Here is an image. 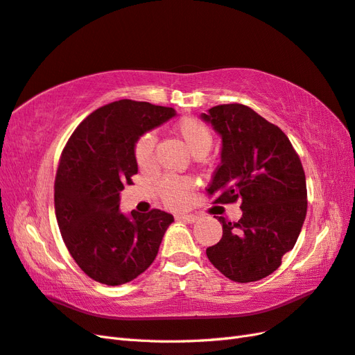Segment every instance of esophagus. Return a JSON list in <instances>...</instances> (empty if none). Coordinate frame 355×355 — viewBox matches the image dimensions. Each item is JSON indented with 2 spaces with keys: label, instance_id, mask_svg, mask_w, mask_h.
Wrapping results in <instances>:
<instances>
[{
  "label": "esophagus",
  "instance_id": "obj_1",
  "mask_svg": "<svg viewBox=\"0 0 355 355\" xmlns=\"http://www.w3.org/2000/svg\"><path fill=\"white\" fill-rule=\"evenodd\" d=\"M196 216L195 215H178L177 216V220H183V222H189V224H193V222H196Z\"/></svg>",
  "mask_w": 355,
  "mask_h": 355
}]
</instances>
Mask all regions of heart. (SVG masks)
<instances>
[{
	"label": "heart",
	"mask_w": 355,
	"mask_h": 355,
	"mask_svg": "<svg viewBox=\"0 0 355 355\" xmlns=\"http://www.w3.org/2000/svg\"><path fill=\"white\" fill-rule=\"evenodd\" d=\"M175 131L195 157L205 155L210 151L213 145V131L205 122L196 118H183L177 122ZM154 151L155 136L153 133H145L142 137H139L135 146V157L140 168L150 166L154 160ZM191 181L175 175L163 177L159 183L162 200L171 209H183L191 200Z\"/></svg>",
	"instance_id": "1"
}]
</instances>
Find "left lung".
I'll return each mask as SVG.
<instances>
[{
    "mask_svg": "<svg viewBox=\"0 0 355 355\" xmlns=\"http://www.w3.org/2000/svg\"><path fill=\"white\" fill-rule=\"evenodd\" d=\"M201 118L222 137L220 164L207 193L215 202L241 201L242 218L222 224V239L207 248L219 272L237 283L268 277L298 239L307 213L300 155L282 130L243 104L211 107Z\"/></svg>",
    "mask_w": 355,
    "mask_h": 355,
    "instance_id": "8db88e82",
    "label": "left lung"
}]
</instances>
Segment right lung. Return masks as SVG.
Instances as JSON below:
<instances>
[{
    "instance_id": "1",
    "label": "right lung",
    "mask_w": 355,
    "mask_h": 355,
    "mask_svg": "<svg viewBox=\"0 0 355 355\" xmlns=\"http://www.w3.org/2000/svg\"><path fill=\"white\" fill-rule=\"evenodd\" d=\"M175 116L172 107L121 100L90 113L63 148L54 207L63 242L80 269L98 283L125 284L151 266L174 216L119 210L123 184L137 174L139 137Z\"/></svg>"
}]
</instances>
